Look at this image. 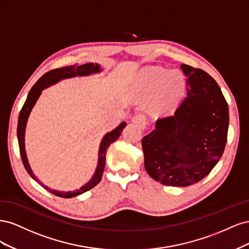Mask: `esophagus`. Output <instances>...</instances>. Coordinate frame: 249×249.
Segmentation results:
<instances>
[{"instance_id": "1", "label": "esophagus", "mask_w": 249, "mask_h": 249, "mask_svg": "<svg viewBox=\"0 0 249 249\" xmlns=\"http://www.w3.org/2000/svg\"><path fill=\"white\" fill-rule=\"evenodd\" d=\"M132 122L134 124H136L141 129H144L146 125V118L145 116L141 114V113H137L136 115H134V117L132 118Z\"/></svg>"}]
</instances>
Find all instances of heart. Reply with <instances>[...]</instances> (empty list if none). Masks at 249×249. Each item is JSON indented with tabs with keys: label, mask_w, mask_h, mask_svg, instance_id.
<instances>
[{
	"label": "heart",
	"mask_w": 249,
	"mask_h": 249,
	"mask_svg": "<svg viewBox=\"0 0 249 249\" xmlns=\"http://www.w3.org/2000/svg\"><path fill=\"white\" fill-rule=\"evenodd\" d=\"M138 88L143 96L154 95L149 110L156 115H162L171 111L180 99L185 89V78L178 70L154 67L141 73Z\"/></svg>",
	"instance_id": "heart-1"
}]
</instances>
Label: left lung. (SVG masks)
<instances>
[{"mask_svg":"<svg viewBox=\"0 0 249 249\" xmlns=\"http://www.w3.org/2000/svg\"><path fill=\"white\" fill-rule=\"evenodd\" d=\"M186 97L172 116L159 118L142 139L148 175L166 186L199 182L214 168L227 144L229 106L209 73L182 64Z\"/></svg>","mask_w":249,"mask_h":249,"instance_id":"obj_1","label":"left lung"}]
</instances>
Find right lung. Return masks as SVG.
Segmentation results:
<instances>
[{
  "instance_id": "right-lung-1",
  "label": "right lung",
  "mask_w": 249,
  "mask_h": 249,
  "mask_svg": "<svg viewBox=\"0 0 249 249\" xmlns=\"http://www.w3.org/2000/svg\"><path fill=\"white\" fill-rule=\"evenodd\" d=\"M102 71V69L100 67L99 64H93V63H86L83 65H71V66H65L62 67V69H56L48 71L47 73H44L43 76L37 81L34 86L30 90V92L27 96V100L22 106L20 112H19V116H18V145H19V153L21 157V161L26 170L30 176L34 178L36 182H38L44 189L50 191L51 193L57 195V196L60 197H64V198H71L73 196H77V195H80L82 193H84L90 189H92L94 186H96L101 182L102 176L104 172L105 168V164H106V153H107V148L111 143L116 141L120 134H122L124 127L126 125V124L124 122L120 124L117 127H115L114 130L107 133L105 135L101 145H100V150H99V163H97V167L94 172V175L92 178L89 180L87 184H85L83 187H81L80 189L73 190V191H69V192H61L58 190H53L48 186L42 184L39 182V179L37 178L32 172L31 167H30L28 159H27V154H26V149H25V131H26V125L28 122V117L31 113V110L33 109L34 105L36 101L38 100L39 95L41 94V91L51 85H54L56 83H58L60 80L63 79H69V78H73V77H82V76H89V74L92 73H97Z\"/></svg>"
}]
</instances>
